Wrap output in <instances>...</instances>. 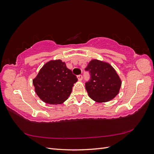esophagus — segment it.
<instances>
[{
	"mask_svg": "<svg viewBox=\"0 0 154 154\" xmlns=\"http://www.w3.org/2000/svg\"><path fill=\"white\" fill-rule=\"evenodd\" d=\"M77 78H78L79 81H82V79H83V76L81 75V74H80V75H78L77 76Z\"/></svg>",
	"mask_w": 154,
	"mask_h": 154,
	"instance_id": "esophagus-1",
	"label": "esophagus"
}]
</instances>
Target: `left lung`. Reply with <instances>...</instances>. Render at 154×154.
I'll return each mask as SVG.
<instances>
[{"label": "left lung", "mask_w": 154, "mask_h": 154, "mask_svg": "<svg viewBox=\"0 0 154 154\" xmlns=\"http://www.w3.org/2000/svg\"><path fill=\"white\" fill-rule=\"evenodd\" d=\"M85 71L91 74L85 88L92 100L103 103L113 100L118 94L122 80L110 64L94 59L88 63Z\"/></svg>", "instance_id": "obj_1"}]
</instances>
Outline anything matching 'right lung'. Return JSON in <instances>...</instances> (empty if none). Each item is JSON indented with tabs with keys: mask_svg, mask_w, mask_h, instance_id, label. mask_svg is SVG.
I'll use <instances>...</instances> for the list:
<instances>
[{
	"mask_svg": "<svg viewBox=\"0 0 154 154\" xmlns=\"http://www.w3.org/2000/svg\"><path fill=\"white\" fill-rule=\"evenodd\" d=\"M78 81L76 76L61 60H51L44 65L32 80L36 94L46 103L61 104L67 100Z\"/></svg>",
	"mask_w": 154,
	"mask_h": 154,
	"instance_id": "obj_1",
	"label": "right lung"
}]
</instances>
